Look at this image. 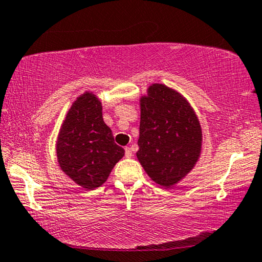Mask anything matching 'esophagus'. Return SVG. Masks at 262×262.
I'll use <instances>...</instances> for the list:
<instances>
[{
    "label": "esophagus",
    "instance_id": "1",
    "mask_svg": "<svg viewBox=\"0 0 262 262\" xmlns=\"http://www.w3.org/2000/svg\"><path fill=\"white\" fill-rule=\"evenodd\" d=\"M125 156L127 157V159H130V157H132V151H131V149L130 148H125Z\"/></svg>",
    "mask_w": 262,
    "mask_h": 262
}]
</instances>
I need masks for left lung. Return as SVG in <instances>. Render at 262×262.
I'll return each instance as SVG.
<instances>
[{
  "label": "left lung",
  "mask_w": 262,
  "mask_h": 262,
  "mask_svg": "<svg viewBox=\"0 0 262 262\" xmlns=\"http://www.w3.org/2000/svg\"><path fill=\"white\" fill-rule=\"evenodd\" d=\"M137 159L152 181L178 184L193 169L202 151V127L187 100L174 89L154 83L141 98Z\"/></svg>",
  "instance_id": "obj_1"
}]
</instances>
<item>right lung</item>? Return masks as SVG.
<instances>
[{"label":"right lung","mask_w":262,"mask_h":262,"mask_svg":"<svg viewBox=\"0 0 262 262\" xmlns=\"http://www.w3.org/2000/svg\"><path fill=\"white\" fill-rule=\"evenodd\" d=\"M60 169L85 189L100 187L125 150L114 143L102 119V106L93 93L85 92L70 107L57 139Z\"/></svg>","instance_id":"add662e5"}]
</instances>
